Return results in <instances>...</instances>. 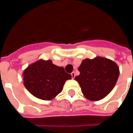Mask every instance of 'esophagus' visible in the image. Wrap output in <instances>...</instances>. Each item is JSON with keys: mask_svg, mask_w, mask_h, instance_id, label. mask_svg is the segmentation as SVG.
Segmentation results:
<instances>
[{"mask_svg": "<svg viewBox=\"0 0 133 133\" xmlns=\"http://www.w3.org/2000/svg\"><path fill=\"white\" fill-rule=\"evenodd\" d=\"M71 76H72V79H74V78H75V72H71Z\"/></svg>", "mask_w": 133, "mask_h": 133, "instance_id": "34e87169", "label": "esophagus"}]
</instances>
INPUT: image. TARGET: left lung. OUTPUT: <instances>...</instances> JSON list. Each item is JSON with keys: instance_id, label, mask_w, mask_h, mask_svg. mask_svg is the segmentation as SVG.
Instances as JSON below:
<instances>
[{"instance_id": "left-lung-1", "label": "left lung", "mask_w": 133, "mask_h": 133, "mask_svg": "<svg viewBox=\"0 0 133 133\" xmlns=\"http://www.w3.org/2000/svg\"><path fill=\"white\" fill-rule=\"evenodd\" d=\"M80 75L75 78L85 97L90 100H99L108 95L117 83L119 68L107 58H86L78 68Z\"/></svg>"}]
</instances>
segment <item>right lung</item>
<instances>
[{
  "label": "right lung",
  "mask_w": 133,
  "mask_h": 133,
  "mask_svg": "<svg viewBox=\"0 0 133 133\" xmlns=\"http://www.w3.org/2000/svg\"><path fill=\"white\" fill-rule=\"evenodd\" d=\"M23 75L26 89L35 97L44 100L55 98L63 90L65 81L71 79V75L63 67L52 64L50 60H39L31 64Z\"/></svg>",
  "instance_id": "add662e5"
}]
</instances>
